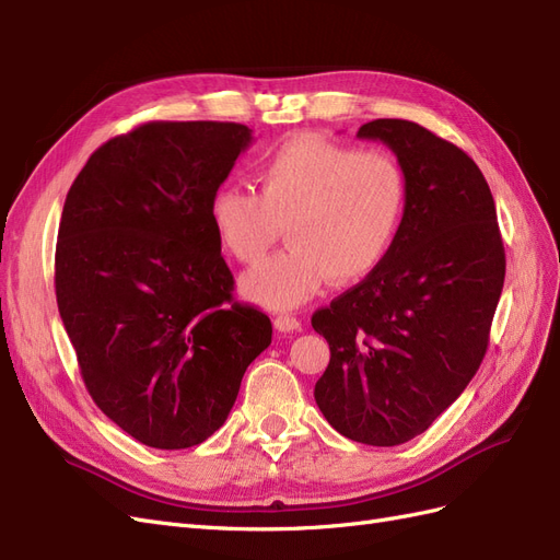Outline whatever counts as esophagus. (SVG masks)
<instances>
[{
	"mask_svg": "<svg viewBox=\"0 0 560 560\" xmlns=\"http://www.w3.org/2000/svg\"><path fill=\"white\" fill-rule=\"evenodd\" d=\"M273 325H276L278 331H299L301 329V322L292 315H278L273 319Z\"/></svg>",
	"mask_w": 560,
	"mask_h": 560,
	"instance_id": "obj_1",
	"label": "esophagus"
}]
</instances>
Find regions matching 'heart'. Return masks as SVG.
<instances>
[{
	"mask_svg": "<svg viewBox=\"0 0 560 560\" xmlns=\"http://www.w3.org/2000/svg\"><path fill=\"white\" fill-rule=\"evenodd\" d=\"M252 177L257 196L222 186L208 219L217 243L243 266L259 264L284 226L292 247L241 282L264 308H299L329 278L338 284L369 278L399 238L409 186L387 151L299 135L264 154Z\"/></svg>",
	"mask_w": 560,
	"mask_h": 560,
	"instance_id": "b5f03b06",
	"label": "heart"
}]
</instances>
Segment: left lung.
<instances>
[{"label": "left lung", "mask_w": 560, "mask_h": 560, "mask_svg": "<svg viewBox=\"0 0 560 560\" xmlns=\"http://www.w3.org/2000/svg\"><path fill=\"white\" fill-rule=\"evenodd\" d=\"M358 138L395 151L409 200L378 270L311 319L331 350L315 401L352 442L399 446L425 432L481 366L504 245L493 194L460 147L404 118H376Z\"/></svg>", "instance_id": "8db88e82"}]
</instances>
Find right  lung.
Segmentation results:
<instances>
[{"label": "right lung", "instance_id": "obj_1", "mask_svg": "<svg viewBox=\"0 0 560 560\" xmlns=\"http://www.w3.org/2000/svg\"><path fill=\"white\" fill-rule=\"evenodd\" d=\"M249 142L243 124L149 121L95 149L67 191L58 311L89 395L144 446L206 442L270 346L208 219Z\"/></svg>", "mask_w": 560, "mask_h": 560}]
</instances>
